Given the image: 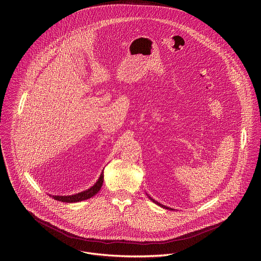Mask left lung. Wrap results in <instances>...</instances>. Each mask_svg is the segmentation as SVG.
<instances>
[{
  "label": "left lung",
  "mask_w": 261,
  "mask_h": 261,
  "mask_svg": "<svg viewBox=\"0 0 261 261\" xmlns=\"http://www.w3.org/2000/svg\"><path fill=\"white\" fill-rule=\"evenodd\" d=\"M147 196H148V195H147ZM148 198H150V199H151V200H152V201H153V202H155V203H157V204H158V205H160V206H162V207H164V208H166V210H170V211H172V210H173V208H170V207H168V206H165V205H163V204H161V203H159V202H158V201H156V200H154V199H153V198H152V197H150V196H148Z\"/></svg>",
  "instance_id": "obj_1"
}]
</instances>
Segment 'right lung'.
Here are the masks:
<instances>
[{
    "mask_svg": "<svg viewBox=\"0 0 261 261\" xmlns=\"http://www.w3.org/2000/svg\"><path fill=\"white\" fill-rule=\"evenodd\" d=\"M103 178H104V175H103V170L98 178V180L92 186L91 188L83 191V192H80V193H76V194H73V195H50L54 199L58 200V201H62V202H68V203H73V202H80V201H83V200H87L91 197H93L94 195H96L101 187H102V184H103Z\"/></svg>",
    "mask_w": 261,
    "mask_h": 261,
    "instance_id": "1",
    "label": "right lung"
}]
</instances>
